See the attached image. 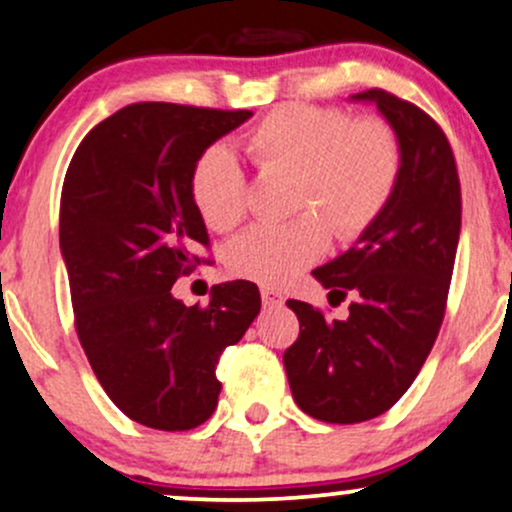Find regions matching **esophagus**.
<instances>
[{"instance_id":"obj_1","label":"esophagus","mask_w":512,"mask_h":512,"mask_svg":"<svg viewBox=\"0 0 512 512\" xmlns=\"http://www.w3.org/2000/svg\"><path fill=\"white\" fill-rule=\"evenodd\" d=\"M262 305L264 308H281L284 305V293L269 289V286H262Z\"/></svg>"}]
</instances>
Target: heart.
I'll list each match as a JSON object with an SVG mask.
<instances>
[{"mask_svg": "<svg viewBox=\"0 0 512 512\" xmlns=\"http://www.w3.org/2000/svg\"><path fill=\"white\" fill-rule=\"evenodd\" d=\"M245 151L262 173H291V209L281 226H255L228 248V267L264 286H279L320 260L339 238H358L383 214L399 175V144L378 117L351 120L339 108L284 105L257 122ZM245 175L223 146H209L190 175L192 202L214 231L245 216Z\"/></svg>", "mask_w": 512, "mask_h": 512, "instance_id": "b5f03b06", "label": "heart"}]
</instances>
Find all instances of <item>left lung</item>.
<instances>
[{
	"label": "left lung",
	"instance_id": "left-lung-1",
	"mask_svg": "<svg viewBox=\"0 0 512 512\" xmlns=\"http://www.w3.org/2000/svg\"><path fill=\"white\" fill-rule=\"evenodd\" d=\"M351 101L373 103L395 132V192L354 248L313 276L339 298L346 320H325L310 303L286 305L301 334L284 351L293 399L327 424H361L385 414L424 366L445 315L460 240V178L443 129L402 98L368 88Z\"/></svg>",
	"mask_w": 512,
	"mask_h": 512
}]
</instances>
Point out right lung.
Wrapping results in <instances>:
<instances>
[{
    "label": "right lung",
    "mask_w": 512,
    "mask_h": 512,
    "mask_svg": "<svg viewBox=\"0 0 512 512\" xmlns=\"http://www.w3.org/2000/svg\"><path fill=\"white\" fill-rule=\"evenodd\" d=\"M250 110L134 103L96 125L69 163L60 250L79 342L115 407L158 431H190L219 404L216 363L260 313L250 281L211 289L207 308L173 296L199 264L207 226L192 202L197 158Z\"/></svg>",
    "instance_id": "right-lung-1"
}]
</instances>
